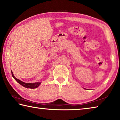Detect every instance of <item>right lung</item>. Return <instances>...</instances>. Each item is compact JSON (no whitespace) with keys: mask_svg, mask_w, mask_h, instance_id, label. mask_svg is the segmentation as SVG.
<instances>
[{"mask_svg":"<svg viewBox=\"0 0 120 120\" xmlns=\"http://www.w3.org/2000/svg\"><path fill=\"white\" fill-rule=\"evenodd\" d=\"M11 74H12V76H13V78L15 79V80L16 81V82H18L19 83L20 85H21L22 86H23L24 87H26V88H37L40 85L41 82H34V83H26L22 82L21 80H19V79H17L15 78V76H14L13 72L11 71Z\"/></svg>","mask_w":120,"mask_h":120,"instance_id":"1","label":"right lung"}]
</instances>
